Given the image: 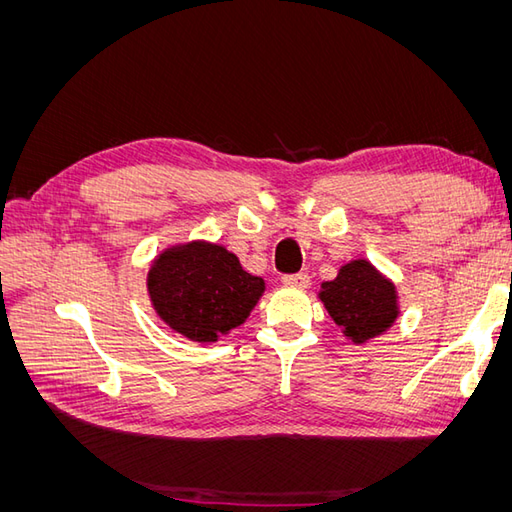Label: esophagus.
<instances>
[{
  "label": "esophagus",
  "mask_w": 512,
  "mask_h": 512,
  "mask_svg": "<svg viewBox=\"0 0 512 512\" xmlns=\"http://www.w3.org/2000/svg\"><path fill=\"white\" fill-rule=\"evenodd\" d=\"M282 284L292 288H307L309 286V275L307 273H288L282 277Z\"/></svg>",
  "instance_id": "esophagus-1"
}]
</instances>
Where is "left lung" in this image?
Returning <instances> with one entry per match:
<instances>
[{
	"mask_svg": "<svg viewBox=\"0 0 512 512\" xmlns=\"http://www.w3.org/2000/svg\"><path fill=\"white\" fill-rule=\"evenodd\" d=\"M320 299L352 342L380 335L397 318L395 288L367 260L348 262L333 282H324Z\"/></svg>",
	"mask_w": 512,
	"mask_h": 512,
	"instance_id": "1",
	"label": "left lung"
}]
</instances>
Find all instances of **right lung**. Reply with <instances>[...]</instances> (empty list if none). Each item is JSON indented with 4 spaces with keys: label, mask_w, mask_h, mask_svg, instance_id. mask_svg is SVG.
<instances>
[{
    "label": "right lung",
    "mask_w": 512,
    "mask_h": 512,
    "mask_svg": "<svg viewBox=\"0 0 512 512\" xmlns=\"http://www.w3.org/2000/svg\"><path fill=\"white\" fill-rule=\"evenodd\" d=\"M153 307L170 329L215 342L252 312L265 282L220 245L190 243L164 252L149 271Z\"/></svg>",
    "instance_id": "right-lung-1"
}]
</instances>
